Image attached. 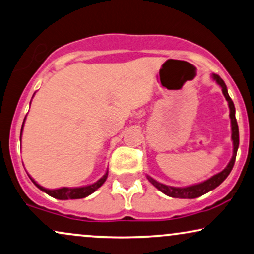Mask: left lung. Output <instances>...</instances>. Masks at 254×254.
Masks as SVG:
<instances>
[{"label":"left lung","mask_w":254,"mask_h":254,"mask_svg":"<svg viewBox=\"0 0 254 254\" xmlns=\"http://www.w3.org/2000/svg\"><path fill=\"white\" fill-rule=\"evenodd\" d=\"M212 77L217 81V83L221 87V90H223V94L225 96V99L227 100L228 102V107H230V118H231V126H232V141H233V156L231 159V161L228 162V165L226 166L224 171H221L220 173L213 175L212 178H209L208 180L203 181V183L196 184V185H192V186L189 187H172V186H167V185L160 184L158 181L153 179V178L147 175V179L151 181L152 185L158 189L159 190H161L162 193H165L166 195L172 196V198H183V199H194L198 198V196H201L203 194H206L209 190H214L215 187H218L223 181L226 179L228 177V174L231 173L232 171L233 166H234V161H236V156H237V151L238 147H239V129H238V124L236 120V108H234V103L232 101V99L230 98L227 93V88L226 84H225L224 80L221 79L220 76L217 74L212 75Z\"/></svg>","instance_id":"1"}]
</instances>
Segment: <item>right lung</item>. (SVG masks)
Instances as JSON below:
<instances>
[{
    "mask_svg": "<svg viewBox=\"0 0 254 254\" xmlns=\"http://www.w3.org/2000/svg\"><path fill=\"white\" fill-rule=\"evenodd\" d=\"M24 120H26V118H24ZM24 124V121H23ZM22 129H23V125H22V128H21V135H22ZM108 177V172H106V174L103 175L101 179L96 181V183H94L93 185H89V186H84V187H75V189H68V187H62V189H58V190H47L45 187L40 186L39 184L36 183L35 180L33 179V178H30V180L33 181L34 184L36 185L37 187L41 190H43V192H46L48 195L53 196V198H56V199H60V200H68V199H82V198H86V196H88L89 194H92L93 192H95L96 190L99 189L100 186H102V184L105 183L106 179H107Z\"/></svg>",
    "mask_w": 254,
    "mask_h": 254,
    "instance_id": "add662e5",
    "label": "right lung"
}]
</instances>
